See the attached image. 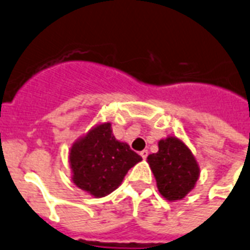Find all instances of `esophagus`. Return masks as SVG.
<instances>
[{"label":"esophagus","instance_id":"34e87169","mask_svg":"<svg viewBox=\"0 0 250 250\" xmlns=\"http://www.w3.org/2000/svg\"><path fill=\"white\" fill-rule=\"evenodd\" d=\"M140 155L142 156V159H146V157H147V155H148V151L147 150H142L141 152H140Z\"/></svg>","mask_w":250,"mask_h":250}]
</instances>
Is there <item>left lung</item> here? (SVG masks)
Segmentation results:
<instances>
[{"label": "left lung", "mask_w": 250, "mask_h": 250, "mask_svg": "<svg viewBox=\"0 0 250 250\" xmlns=\"http://www.w3.org/2000/svg\"><path fill=\"white\" fill-rule=\"evenodd\" d=\"M161 196L169 201L182 200L193 189L200 167L190 150L175 137L159 142V151L147 157Z\"/></svg>", "instance_id": "1"}]
</instances>
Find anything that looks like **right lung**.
Returning <instances> with one entry per match:
<instances>
[{"label":"right lung","instance_id":"1","mask_svg":"<svg viewBox=\"0 0 250 250\" xmlns=\"http://www.w3.org/2000/svg\"><path fill=\"white\" fill-rule=\"evenodd\" d=\"M142 157L113 136L110 123H104L73 145L70 152L73 183L95 197L117 189L132 167Z\"/></svg>","mask_w":250,"mask_h":250}]
</instances>
